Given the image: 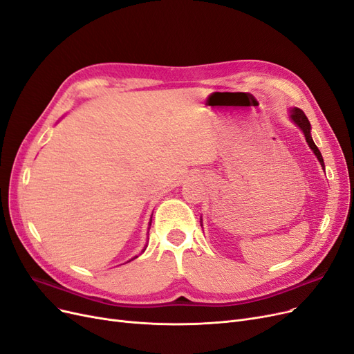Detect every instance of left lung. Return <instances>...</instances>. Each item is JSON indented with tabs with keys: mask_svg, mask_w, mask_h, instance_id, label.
Segmentation results:
<instances>
[{
	"mask_svg": "<svg viewBox=\"0 0 354 354\" xmlns=\"http://www.w3.org/2000/svg\"><path fill=\"white\" fill-rule=\"evenodd\" d=\"M289 118H290V120L302 131V133L305 135V139H306V142H308L309 148L313 149V152L315 153V157L318 158L321 167L325 168L324 160H322V155H321L319 149L317 148V145L314 144L313 136H310V123H309L308 118L305 116V113H304L301 109H298V107H293V109H290V111H289ZM201 223H202V219H201Z\"/></svg>",
	"mask_w": 354,
	"mask_h": 354,
	"instance_id": "obj_1",
	"label": "left lung"
}]
</instances>
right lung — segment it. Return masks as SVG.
I'll return each mask as SVG.
<instances>
[{
  "mask_svg": "<svg viewBox=\"0 0 354 354\" xmlns=\"http://www.w3.org/2000/svg\"><path fill=\"white\" fill-rule=\"evenodd\" d=\"M151 218H152V216H151ZM151 222H152V219L149 221V226H151ZM147 247H148V245H145V248H147ZM145 248H144V251H145ZM136 257H138V256H136ZM136 257H133V259H136ZM133 259H132V260H133Z\"/></svg>",
  "mask_w": 354,
  "mask_h": 354,
  "instance_id": "obj_1",
  "label": "right lung"
}]
</instances>
